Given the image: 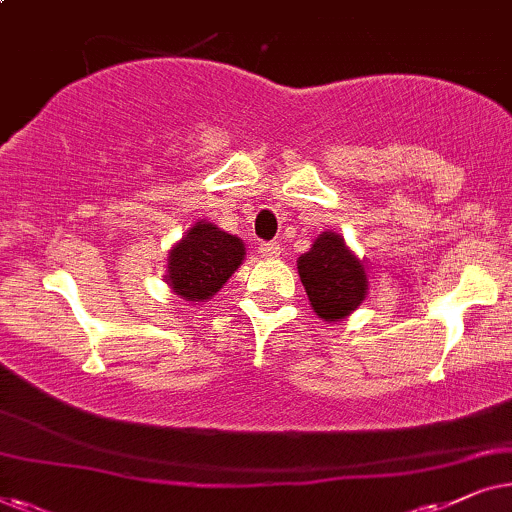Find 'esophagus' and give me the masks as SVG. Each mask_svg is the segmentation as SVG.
I'll use <instances>...</instances> for the list:
<instances>
[{
	"instance_id": "obj_1",
	"label": "esophagus",
	"mask_w": 512,
	"mask_h": 512,
	"mask_svg": "<svg viewBox=\"0 0 512 512\" xmlns=\"http://www.w3.org/2000/svg\"><path fill=\"white\" fill-rule=\"evenodd\" d=\"M260 255L267 257V260H274V257L281 255V245L274 243V241H271V243H262V245H260Z\"/></svg>"
}]
</instances>
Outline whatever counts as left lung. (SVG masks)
<instances>
[{
  "instance_id": "8db88e82",
  "label": "left lung",
  "mask_w": 512,
  "mask_h": 512,
  "mask_svg": "<svg viewBox=\"0 0 512 512\" xmlns=\"http://www.w3.org/2000/svg\"><path fill=\"white\" fill-rule=\"evenodd\" d=\"M299 278L309 295L313 311L325 320L346 318L367 295L363 262L346 248L335 231H323L311 250L297 260Z\"/></svg>"
}]
</instances>
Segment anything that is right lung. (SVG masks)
<instances>
[{"instance_id":"1","label":"right lung","mask_w":512,"mask_h":512,"mask_svg":"<svg viewBox=\"0 0 512 512\" xmlns=\"http://www.w3.org/2000/svg\"><path fill=\"white\" fill-rule=\"evenodd\" d=\"M245 245L213 222H196L170 250L166 281L187 302L210 299L241 267Z\"/></svg>"}]
</instances>
